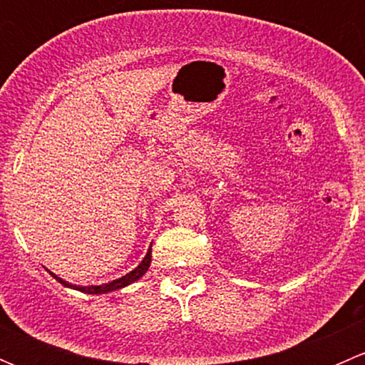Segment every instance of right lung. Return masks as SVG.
I'll return each mask as SVG.
<instances>
[{
  "label": "right lung",
  "mask_w": 365,
  "mask_h": 365,
  "mask_svg": "<svg viewBox=\"0 0 365 365\" xmlns=\"http://www.w3.org/2000/svg\"><path fill=\"white\" fill-rule=\"evenodd\" d=\"M150 261H152V249H148V252H146L145 259H143L141 263H139V267H138V268H134V270H132L130 274L123 275V277L116 279V281L109 282V284H101V286H83V288H81V286L68 284V282H67V281H63V279L56 277V275H54L53 272H51V275H53V277L56 279L58 282H61V284H63V286H67V288L79 289V292L88 293V295H101V293L116 292V289L125 288V286H128V284H132V282L138 281V279H139V277H143V275H145V272L148 270V268H150Z\"/></svg>",
  "instance_id": "obj_1"
}]
</instances>
